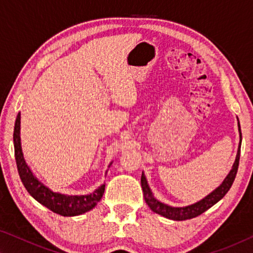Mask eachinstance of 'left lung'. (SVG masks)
Returning <instances> with one entry per match:
<instances>
[{
    "mask_svg": "<svg viewBox=\"0 0 253 253\" xmlns=\"http://www.w3.org/2000/svg\"><path fill=\"white\" fill-rule=\"evenodd\" d=\"M238 128H239V135H240V142L239 147L237 152V156H235V161L232 165V169L230 170L229 174L226 175V177L223 179L219 186L215 190L212 191L211 193L208 194L205 198L200 200L199 202H195L193 204L186 205V207H170L169 204H165L158 201L155 196H154L153 192L149 187L146 176H145L144 172L142 173V178H140V184H142V188L144 192V199L145 202L153 212H155L160 215L166 217V219L174 220V221H184L188 219H193L195 216H199L200 214L207 211L214 204L219 202V201L223 198V196L228 193L230 187L232 186L233 181L235 178V175L238 172V166H239V160H240V148H241V128H240V123L238 119Z\"/></svg>",
    "mask_w": 253,
    "mask_h": 253,
    "instance_id": "8db88e82",
    "label": "left lung"
}]
</instances>
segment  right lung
<instances>
[{
    "label": "right lung",
    "mask_w": 253,
    "mask_h": 253,
    "mask_svg": "<svg viewBox=\"0 0 253 253\" xmlns=\"http://www.w3.org/2000/svg\"><path fill=\"white\" fill-rule=\"evenodd\" d=\"M20 129L21 114L19 113L18 116H16L13 132L14 154L21 181H22L24 187L27 188L30 195L36 199L38 202L44 205L45 208L62 216L80 215V214L90 211L95 208L97 203L101 200L102 195H104L105 184H101L92 193L84 195H68L52 191L38 179L31 169L29 168L27 162H25L22 153V146H21ZM111 164H113V162L110 163L109 166Z\"/></svg>",
    "instance_id": "add662e5"
}]
</instances>
